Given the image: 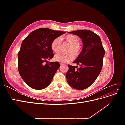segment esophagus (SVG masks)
<instances>
[{
  "label": "esophagus",
  "mask_w": 125,
  "mask_h": 125,
  "mask_svg": "<svg viewBox=\"0 0 125 125\" xmlns=\"http://www.w3.org/2000/svg\"><path fill=\"white\" fill-rule=\"evenodd\" d=\"M60 66H62V65H64V64L62 63H60Z\"/></svg>",
  "instance_id": "obj_1"
}]
</instances>
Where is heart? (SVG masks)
<instances>
[{
	"label": "heart",
	"instance_id": "obj_1",
	"mask_svg": "<svg viewBox=\"0 0 125 125\" xmlns=\"http://www.w3.org/2000/svg\"><path fill=\"white\" fill-rule=\"evenodd\" d=\"M62 39L65 40L66 43L70 44L67 49V52H60L56 54L54 57V59L56 61L60 62H67L74 58V55L78 56L80 54L82 46L80 43V38L77 35L69 34L62 37ZM62 39L60 37H57L52 41L51 46L52 51L55 52L60 51L62 45Z\"/></svg>",
	"mask_w": 125,
	"mask_h": 125
}]
</instances>
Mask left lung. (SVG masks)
Returning a JSON list of instances; mask_svg holds the SVG:
<instances>
[{"instance_id": "obj_1", "label": "left lung", "mask_w": 125, "mask_h": 125, "mask_svg": "<svg viewBox=\"0 0 125 125\" xmlns=\"http://www.w3.org/2000/svg\"><path fill=\"white\" fill-rule=\"evenodd\" d=\"M69 33L80 37L83 42V48L73 62L80 65V67L68 65L67 80L73 88L83 90L91 85L100 73L105 50L100 36L93 32L88 30H79Z\"/></svg>"}]
</instances>
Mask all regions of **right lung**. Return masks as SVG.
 I'll return each mask as SVG.
<instances>
[{
    "label": "right lung",
    "mask_w": 125,
    "mask_h": 125,
    "mask_svg": "<svg viewBox=\"0 0 125 125\" xmlns=\"http://www.w3.org/2000/svg\"><path fill=\"white\" fill-rule=\"evenodd\" d=\"M48 28L32 31L22 41L18 54V70L23 81L30 87L41 90L50 84L60 67L58 62H50L54 56L52 41L65 33ZM48 64L44 65V62Z\"/></svg>",
    "instance_id": "1"
}]
</instances>
